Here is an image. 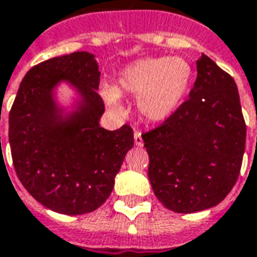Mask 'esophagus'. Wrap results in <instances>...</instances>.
I'll list each match as a JSON object with an SVG mask.
<instances>
[{
    "instance_id": "obj_1",
    "label": "esophagus",
    "mask_w": 257,
    "mask_h": 257,
    "mask_svg": "<svg viewBox=\"0 0 257 257\" xmlns=\"http://www.w3.org/2000/svg\"><path fill=\"white\" fill-rule=\"evenodd\" d=\"M134 144H136L137 147H143V146H144V141H143V137H141L140 132L134 133Z\"/></svg>"
}]
</instances>
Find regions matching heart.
I'll list each match as a JSON object with an SVG mask.
<instances>
[{
    "label": "heart",
    "mask_w": 257,
    "mask_h": 257,
    "mask_svg": "<svg viewBox=\"0 0 257 257\" xmlns=\"http://www.w3.org/2000/svg\"><path fill=\"white\" fill-rule=\"evenodd\" d=\"M192 68L182 58H146L125 66L117 86H103L101 97L108 107L123 113L120 94L137 97V110L149 121H163L178 110L188 92Z\"/></svg>",
    "instance_id": "obj_1"
}]
</instances>
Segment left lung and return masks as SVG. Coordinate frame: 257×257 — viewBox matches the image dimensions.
<instances>
[{"instance_id": "left-lung-1", "label": "left lung", "mask_w": 257, "mask_h": 257, "mask_svg": "<svg viewBox=\"0 0 257 257\" xmlns=\"http://www.w3.org/2000/svg\"><path fill=\"white\" fill-rule=\"evenodd\" d=\"M197 72L188 100L143 134L153 191L178 213L222 202L236 182L245 153L246 125L233 77L204 53Z\"/></svg>"}]
</instances>
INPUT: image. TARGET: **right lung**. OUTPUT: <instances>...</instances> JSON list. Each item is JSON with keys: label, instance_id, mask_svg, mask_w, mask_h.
<instances>
[{"label": "right lung", "instance_id": "obj_1", "mask_svg": "<svg viewBox=\"0 0 257 257\" xmlns=\"http://www.w3.org/2000/svg\"><path fill=\"white\" fill-rule=\"evenodd\" d=\"M94 55L75 52L45 60L22 79L10 111V146L22 185L39 204L65 215L92 212L106 202L125 154L134 146L124 124L100 125L104 104ZM75 92L63 105L57 89Z\"/></svg>", "mask_w": 257, "mask_h": 257}]
</instances>
